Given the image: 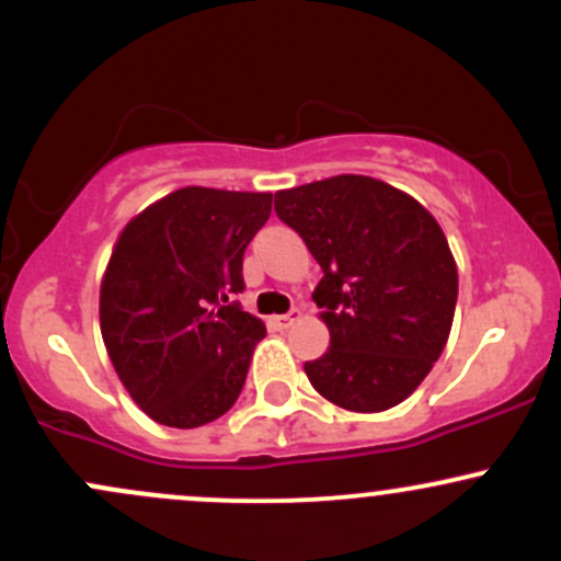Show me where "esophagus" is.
Returning <instances> with one entry per match:
<instances>
[{"label": "esophagus", "instance_id": "1", "mask_svg": "<svg viewBox=\"0 0 561 561\" xmlns=\"http://www.w3.org/2000/svg\"><path fill=\"white\" fill-rule=\"evenodd\" d=\"M298 319H300V311H298V308H293V311H289V313H282V317H274L272 321H274L276 327H282V330H287V327H293Z\"/></svg>", "mask_w": 561, "mask_h": 561}]
</instances>
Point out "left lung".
I'll use <instances>...</instances> for the list:
<instances>
[{
  "instance_id": "left-lung-1",
  "label": "left lung",
  "mask_w": 561,
  "mask_h": 561,
  "mask_svg": "<svg viewBox=\"0 0 561 561\" xmlns=\"http://www.w3.org/2000/svg\"><path fill=\"white\" fill-rule=\"evenodd\" d=\"M274 210L324 272L313 300L330 351L306 362L313 388L358 414L405 401L454 324L459 274L440 224L405 192L356 173L276 192Z\"/></svg>"
}]
</instances>
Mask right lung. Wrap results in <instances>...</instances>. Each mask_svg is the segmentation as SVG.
<instances>
[{"label":"right lung","mask_w":561,"mask_h":561,"mask_svg":"<svg viewBox=\"0 0 561 561\" xmlns=\"http://www.w3.org/2000/svg\"><path fill=\"white\" fill-rule=\"evenodd\" d=\"M268 192L184 186L126 224L100 287L107 356L134 403L165 427L218 420L240 398L266 327L234 298Z\"/></svg>","instance_id":"right-lung-1"}]
</instances>
